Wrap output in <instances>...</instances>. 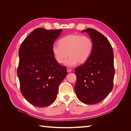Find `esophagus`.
Instances as JSON below:
<instances>
[{"label": "esophagus", "mask_w": 131, "mask_h": 131, "mask_svg": "<svg viewBox=\"0 0 131 131\" xmlns=\"http://www.w3.org/2000/svg\"><path fill=\"white\" fill-rule=\"evenodd\" d=\"M67 72H68V73L72 72V69H71L70 68H68V69H67Z\"/></svg>", "instance_id": "34e87169"}]
</instances>
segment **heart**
I'll return each mask as SVG.
<instances>
[{
	"instance_id": "obj_1",
	"label": "heart",
	"mask_w": 131,
	"mask_h": 131,
	"mask_svg": "<svg viewBox=\"0 0 131 131\" xmlns=\"http://www.w3.org/2000/svg\"><path fill=\"white\" fill-rule=\"evenodd\" d=\"M94 44L90 37L78 34H70L59 40V45L52 47L53 56L58 63H63L68 57L66 65L73 66L85 62L91 55Z\"/></svg>"
}]
</instances>
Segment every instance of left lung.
I'll return each mask as SVG.
<instances>
[{
    "instance_id": "1",
    "label": "left lung",
    "mask_w": 131,
    "mask_h": 131,
    "mask_svg": "<svg viewBox=\"0 0 131 131\" xmlns=\"http://www.w3.org/2000/svg\"><path fill=\"white\" fill-rule=\"evenodd\" d=\"M90 35L94 48L89 59L75 69L77 97L87 105H95L107 97L113 87L114 54L106 37L92 28L83 30Z\"/></svg>"
}]
</instances>
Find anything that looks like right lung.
<instances>
[{
    "instance_id": "add662e5",
    "label": "right lung",
    "mask_w": 131,
    "mask_h": 131,
    "mask_svg": "<svg viewBox=\"0 0 131 131\" xmlns=\"http://www.w3.org/2000/svg\"><path fill=\"white\" fill-rule=\"evenodd\" d=\"M62 30L37 28L19 47L17 69L20 90L29 102L46 107L56 99L58 87L67 75L66 67L55 61L52 47Z\"/></svg>"
}]
</instances>
